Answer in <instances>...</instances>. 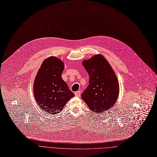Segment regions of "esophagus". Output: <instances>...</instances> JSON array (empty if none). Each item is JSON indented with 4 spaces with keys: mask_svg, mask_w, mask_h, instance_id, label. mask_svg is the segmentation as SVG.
<instances>
[{
    "mask_svg": "<svg viewBox=\"0 0 157 157\" xmlns=\"http://www.w3.org/2000/svg\"><path fill=\"white\" fill-rule=\"evenodd\" d=\"M74 95H75L76 97H79L81 95V92L80 91H77V92L74 93Z\"/></svg>",
    "mask_w": 157,
    "mask_h": 157,
    "instance_id": "34e87169",
    "label": "esophagus"
}]
</instances>
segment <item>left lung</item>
<instances>
[{
  "label": "left lung",
  "instance_id": "8db88e82",
  "mask_svg": "<svg viewBox=\"0 0 157 157\" xmlns=\"http://www.w3.org/2000/svg\"><path fill=\"white\" fill-rule=\"evenodd\" d=\"M89 75V85L81 98L94 113H102L113 108L119 95V83L111 65L101 55L83 62Z\"/></svg>",
  "mask_w": 157,
  "mask_h": 157
}]
</instances>
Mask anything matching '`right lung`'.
I'll return each mask as SVG.
<instances>
[{"label": "right lung", "instance_id": "1", "mask_svg": "<svg viewBox=\"0 0 157 157\" xmlns=\"http://www.w3.org/2000/svg\"><path fill=\"white\" fill-rule=\"evenodd\" d=\"M64 63L59 58L50 56L40 65L34 83V94L39 107L46 114L61 112L74 94L62 78Z\"/></svg>", "mask_w": 157, "mask_h": 157}]
</instances>
